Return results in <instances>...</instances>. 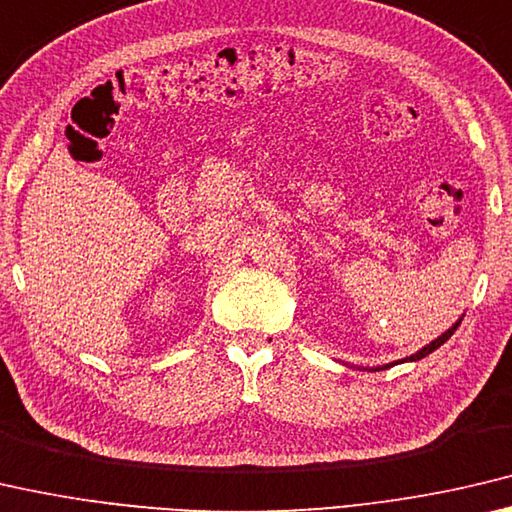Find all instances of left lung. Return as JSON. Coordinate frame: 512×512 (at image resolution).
<instances>
[{
  "label": "left lung",
  "instance_id": "1",
  "mask_svg": "<svg viewBox=\"0 0 512 512\" xmlns=\"http://www.w3.org/2000/svg\"><path fill=\"white\" fill-rule=\"evenodd\" d=\"M458 324L460 322H456L454 326H451V329L449 331H445V333H442L440 335V338H435L433 342H429V345H426V347H422L420 351H417V354H413V356H408V358H404V360H420V358H424V356H429L431 354V351H435V349H438L440 345H445V342L451 338V335H454V331L458 329ZM379 370H385V367H374V372H379Z\"/></svg>",
  "mask_w": 512,
  "mask_h": 512
}]
</instances>
